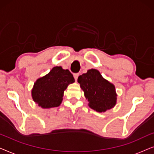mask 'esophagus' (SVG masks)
Listing matches in <instances>:
<instances>
[{
    "label": "esophagus",
    "mask_w": 154,
    "mask_h": 154,
    "mask_svg": "<svg viewBox=\"0 0 154 154\" xmlns=\"http://www.w3.org/2000/svg\"><path fill=\"white\" fill-rule=\"evenodd\" d=\"M79 73H74V74H73V77H74L75 81H76V80L78 79V77H79Z\"/></svg>",
    "instance_id": "34e87169"
}]
</instances>
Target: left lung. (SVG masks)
Masks as SVG:
<instances>
[{"label": "left lung", "instance_id": "left-lung-1", "mask_svg": "<svg viewBox=\"0 0 154 154\" xmlns=\"http://www.w3.org/2000/svg\"><path fill=\"white\" fill-rule=\"evenodd\" d=\"M78 82L89 102V106L97 112H105L116 104L114 85L104 79L97 69H90L79 75Z\"/></svg>", "mask_w": 154, "mask_h": 154}]
</instances>
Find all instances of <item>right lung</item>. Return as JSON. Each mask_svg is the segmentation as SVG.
Returning a JSON list of instances; mask_svg holds the SVG:
<instances>
[{"mask_svg":"<svg viewBox=\"0 0 154 154\" xmlns=\"http://www.w3.org/2000/svg\"><path fill=\"white\" fill-rule=\"evenodd\" d=\"M74 81L72 73L68 69L53 67L47 75L35 82L31 90L33 100L43 109L59 106L63 100L64 91Z\"/></svg>","mask_w":154,"mask_h":154,"instance_id":"obj_1","label":"right lung"}]
</instances>
